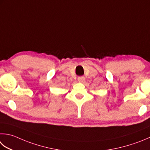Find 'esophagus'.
Returning <instances> with one entry per match:
<instances>
[{
	"label": "esophagus",
	"instance_id": "esophagus-1",
	"mask_svg": "<svg viewBox=\"0 0 150 150\" xmlns=\"http://www.w3.org/2000/svg\"><path fill=\"white\" fill-rule=\"evenodd\" d=\"M85 81V77H78V81L79 83H83Z\"/></svg>",
	"mask_w": 150,
	"mask_h": 150
}]
</instances>
